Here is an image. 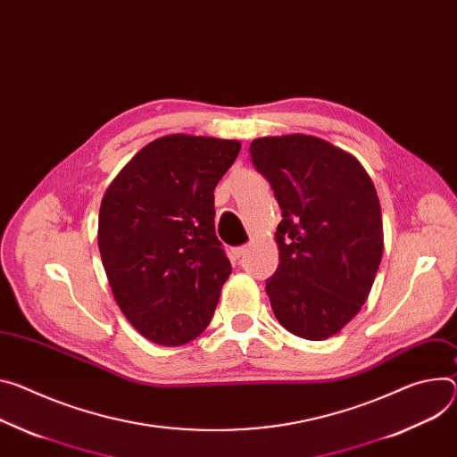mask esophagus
Returning a JSON list of instances; mask_svg holds the SVG:
<instances>
[{
	"mask_svg": "<svg viewBox=\"0 0 457 457\" xmlns=\"http://www.w3.org/2000/svg\"><path fill=\"white\" fill-rule=\"evenodd\" d=\"M247 250H250V245H240V247H235V250H233V257L235 259H240V257H244L245 253H247Z\"/></svg>",
	"mask_w": 457,
	"mask_h": 457,
	"instance_id": "34e87169",
	"label": "esophagus"
}]
</instances>
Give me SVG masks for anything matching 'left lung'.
I'll list each match as a JSON object with an SVG mask.
<instances>
[{
	"instance_id": "8db88e82",
	"label": "left lung",
	"mask_w": 457,
	"mask_h": 457,
	"mask_svg": "<svg viewBox=\"0 0 457 457\" xmlns=\"http://www.w3.org/2000/svg\"><path fill=\"white\" fill-rule=\"evenodd\" d=\"M250 154L282 212L271 310L294 336L324 341L359 313L379 270L378 191L353 154L317 137L257 138Z\"/></svg>"
}]
</instances>
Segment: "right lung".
Returning a JSON list of instances; mask_svg holds the SVG:
<instances>
[{
  "mask_svg": "<svg viewBox=\"0 0 457 457\" xmlns=\"http://www.w3.org/2000/svg\"><path fill=\"white\" fill-rule=\"evenodd\" d=\"M240 142L168 135L107 187L98 247L121 313L140 336L180 346L210 324L231 273L215 233V187Z\"/></svg>",
  "mask_w": 457,
  "mask_h": 457,
  "instance_id": "obj_1",
  "label": "right lung"
}]
</instances>
